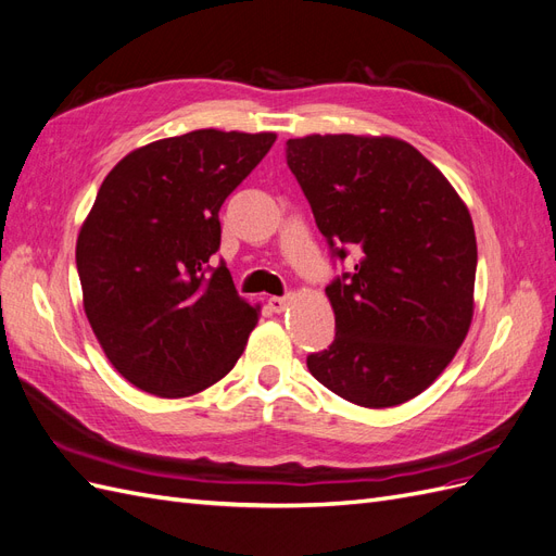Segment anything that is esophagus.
Instances as JSON below:
<instances>
[{"mask_svg": "<svg viewBox=\"0 0 556 556\" xmlns=\"http://www.w3.org/2000/svg\"><path fill=\"white\" fill-rule=\"evenodd\" d=\"M288 306H290L288 296H271V299H268V308H271L274 313H282Z\"/></svg>", "mask_w": 556, "mask_h": 556, "instance_id": "34e87169", "label": "esophagus"}]
</instances>
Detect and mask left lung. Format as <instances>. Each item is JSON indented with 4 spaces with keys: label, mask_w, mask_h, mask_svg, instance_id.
Segmentation results:
<instances>
[{
    "label": "left lung",
    "mask_w": 556,
    "mask_h": 556,
    "mask_svg": "<svg viewBox=\"0 0 556 556\" xmlns=\"http://www.w3.org/2000/svg\"><path fill=\"white\" fill-rule=\"evenodd\" d=\"M288 166L315 225L355 271L327 285L336 339L308 355L315 380L364 408L422 394L457 355L470 319L478 245L450 180L394 137L311 134L288 141Z\"/></svg>",
    "instance_id": "obj_1"
}]
</instances>
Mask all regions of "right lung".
Listing matches in <instances>:
<instances>
[{"instance_id": "1", "label": "right lung", "mask_w": 556, "mask_h": 556, "mask_svg": "<svg viewBox=\"0 0 556 556\" xmlns=\"http://www.w3.org/2000/svg\"><path fill=\"white\" fill-rule=\"evenodd\" d=\"M274 131L194 129L131 150L97 192L76 241L83 308L125 380L192 396L243 355L260 306L239 296L220 248V206Z\"/></svg>"}]
</instances>
